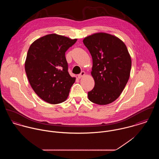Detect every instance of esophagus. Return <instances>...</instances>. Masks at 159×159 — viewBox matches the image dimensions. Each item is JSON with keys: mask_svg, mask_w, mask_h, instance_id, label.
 <instances>
[{"mask_svg": "<svg viewBox=\"0 0 159 159\" xmlns=\"http://www.w3.org/2000/svg\"><path fill=\"white\" fill-rule=\"evenodd\" d=\"M85 75H86V72H85V71H81V73H80V74H79V75H78V77L79 78H81L82 77L84 76Z\"/></svg>", "mask_w": 159, "mask_h": 159, "instance_id": "1", "label": "esophagus"}]
</instances>
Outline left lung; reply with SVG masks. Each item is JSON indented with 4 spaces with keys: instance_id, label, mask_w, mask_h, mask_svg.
Returning <instances> with one entry per match:
<instances>
[{
    "instance_id": "1",
    "label": "left lung",
    "mask_w": 159,
    "mask_h": 159,
    "mask_svg": "<svg viewBox=\"0 0 159 159\" xmlns=\"http://www.w3.org/2000/svg\"><path fill=\"white\" fill-rule=\"evenodd\" d=\"M83 43L92 57L91 73L95 81L88 98L98 105L110 104L120 96L130 78L132 60L127 46L118 37L105 32L89 35Z\"/></svg>"
}]
</instances>
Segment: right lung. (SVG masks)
I'll return each mask as SVG.
<instances>
[{
  "instance_id": "1",
  "label": "right lung",
  "mask_w": 159,
  "mask_h": 159,
  "mask_svg": "<svg viewBox=\"0 0 159 159\" xmlns=\"http://www.w3.org/2000/svg\"><path fill=\"white\" fill-rule=\"evenodd\" d=\"M76 41L51 34L37 39L29 48L25 61L28 80L37 95L49 103L65 102L75 82L68 73L65 53Z\"/></svg>"
}]
</instances>
